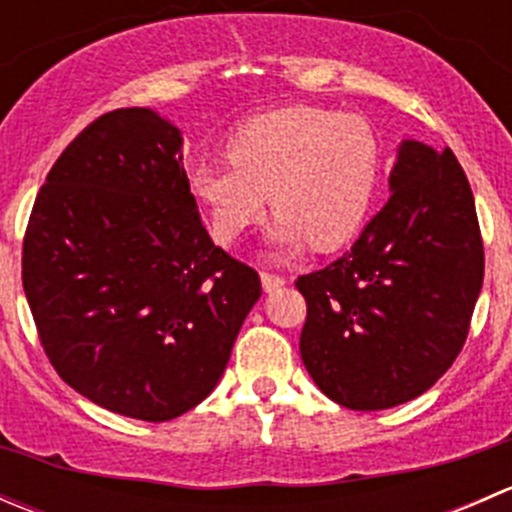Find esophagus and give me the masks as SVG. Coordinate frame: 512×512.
Segmentation results:
<instances>
[{
  "label": "esophagus",
  "instance_id": "1",
  "mask_svg": "<svg viewBox=\"0 0 512 512\" xmlns=\"http://www.w3.org/2000/svg\"><path fill=\"white\" fill-rule=\"evenodd\" d=\"M260 280H262V287H265V292H277L280 287H285V277L272 275V272H262Z\"/></svg>",
  "mask_w": 512,
  "mask_h": 512
}]
</instances>
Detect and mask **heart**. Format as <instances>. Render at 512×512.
<instances>
[{
    "instance_id": "heart-1",
    "label": "heart",
    "mask_w": 512,
    "mask_h": 512,
    "mask_svg": "<svg viewBox=\"0 0 512 512\" xmlns=\"http://www.w3.org/2000/svg\"><path fill=\"white\" fill-rule=\"evenodd\" d=\"M225 153L227 163H200L188 173L190 198L223 245L260 223L270 195L277 250L289 255L307 242L337 250L364 223L379 183V143L369 123L307 103L250 118Z\"/></svg>"
}]
</instances>
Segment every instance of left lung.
I'll return each mask as SVG.
<instances>
[{
	"mask_svg": "<svg viewBox=\"0 0 512 512\" xmlns=\"http://www.w3.org/2000/svg\"><path fill=\"white\" fill-rule=\"evenodd\" d=\"M389 190L347 255L297 280L304 366L352 411L431 389L461 354L483 287L476 203L456 156L404 141Z\"/></svg>",
	"mask_w": 512,
	"mask_h": 512,
	"instance_id": "obj_1",
	"label": "left lung"
}]
</instances>
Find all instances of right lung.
<instances>
[{"label":"right lung","mask_w":512,"mask_h":512,"mask_svg":"<svg viewBox=\"0 0 512 512\" xmlns=\"http://www.w3.org/2000/svg\"><path fill=\"white\" fill-rule=\"evenodd\" d=\"M22 282L56 374L103 409L170 421L218 386L260 277L215 247L183 136L151 108L66 146L29 218Z\"/></svg>","instance_id":"right-lung-1"}]
</instances>
